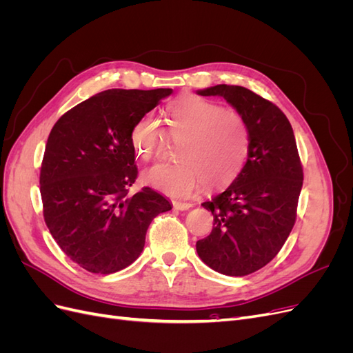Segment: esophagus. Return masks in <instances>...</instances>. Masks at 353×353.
Here are the masks:
<instances>
[{"instance_id":"obj_1","label":"esophagus","mask_w":353,"mask_h":353,"mask_svg":"<svg viewBox=\"0 0 353 353\" xmlns=\"http://www.w3.org/2000/svg\"><path fill=\"white\" fill-rule=\"evenodd\" d=\"M172 205H174V208L176 209V210H188L191 206V203H188V201H178V200H174L172 201Z\"/></svg>"}]
</instances>
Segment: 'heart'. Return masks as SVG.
Masks as SVG:
<instances>
[{"label":"heart","instance_id":"heart-1","mask_svg":"<svg viewBox=\"0 0 353 353\" xmlns=\"http://www.w3.org/2000/svg\"><path fill=\"white\" fill-rule=\"evenodd\" d=\"M163 117L166 135L181 140L178 162L144 169L145 185L172 197H188L206 184L223 187L240 175L250 153V128L240 112L185 94L166 104ZM163 140L165 132L152 112L137 117L130 143L138 157L145 162L156 159Z\"/></svg>","mask_w":353,"mask_h":353}]
</instances>
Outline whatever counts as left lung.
Listing matches in <instances>:
<instances>
[{"mask_svg": "<svg viewBox=\"0 0 353 353\" xmlns=\"http://www.w3.org/2000/svg\"><path fill=\"white\" fill-rule=\"evenodd\" d=\"M200 95H219L250 128V153L232 184L201 203L213 230L196 243L200 259L223 275L244 276L270 263L296 222L303 169L293 128L268 100L239 85H215Z\"/></svg>", "mask_w": 353, "mask_h": 353, "instance_id": "obj_1", "label": "left lung"}]
</instances>
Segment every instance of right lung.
<instances>
[{"instance_id":"add662e5","label":"right lung","mask_w":353,"mask_h":353,"mask_svg":"<svg viewBox=\"0 0 353 353\" xmlns=\"http://www.w3.org/2000/svg\"><path fill=\"white\" fill-rule=\"evenodd\" d=\"M170 94V88L108 90L52 126L39 175L44 219L60 249L88 272L130 266L144 249L152 221L172 209L150 187L128 196L138 175L131 126Z\"/></svg>"}]
</instances>
